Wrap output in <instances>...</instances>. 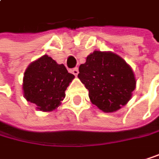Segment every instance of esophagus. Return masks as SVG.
Returning a JSON list of instances; mask_svg holds the SVG:
<instances>
[{
  "label": "esophagus",
  "instance_id": "esophagus-1",
  "mask_svg": "<svg viewBox=\"0 0 159 159\" xmlns=\"http://www.w3.org/2000/svg\"><path fill=\"white\" fill-rule=\"evenodd\" d=\"M70 71H71V73H72V74H74L75 76H77V75H78V73H79L78 68H74V69H72Z\"/></svg>",
  "mask_w": 159,
  "mask_h": 159
}]
</instances>
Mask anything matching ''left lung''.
<instances>
[{"instance_id": "obj_1", "label": "left lung", "mask_w": 159, "mask_h": 159, "mask_svg": "<svg viewBox=\"0 0 159 159\" xmlns=\"http://www.w3.org/2000/svg\"><path fill=\"white\" fill-rule=\"evenodd\" d=\"M78 78L89 90L91 103L104 112L125 106L136 89L131 67L111 52L94 51L79 67Z\"/></svg>"}]
</instances>
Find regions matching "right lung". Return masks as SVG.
I'll return each instance as SVG.
<instances>
[{
  "label": "right lung",
  "mask_w": 159,
  "mask_h": 159,
  "mask_svg": "<svg viewBox=\"0 0 159 159\" xmlns=\"http://www.w3.org/2000/svg\"><path fill=\"white\" fill-rule=\"evenodd\" d=\"M73 78L63 64H57L45 54L32 62L24 72V98L40 111H52L64 100L65 90Z\"/></svg>",
  "instance_id": "obj_1"
}]
</instances>
